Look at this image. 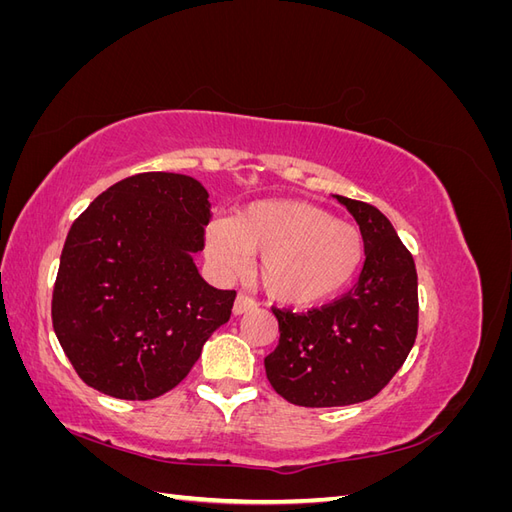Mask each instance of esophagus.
Returning a JSON list of instances; mask_svg holds the SVG:
<instances>
[{"label":"esophagus","instance_id":"esophagus-1","mask_svg":"<svg viewBox=\"0 0 512 512\" xmlns=\"http://www.w3.org/2000/svg\"><path fill=\"white\" fill-rule=\"evenodd\" d=\"M256 307H258V303L252 297H247V294L239 292L235 299V305H232V312H235V316H239L245 312H252V309H256Z\"/></svg>","mask_w":512,"mask_h":512}]
</instances>
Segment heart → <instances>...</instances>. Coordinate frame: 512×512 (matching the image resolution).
Instances as JSON below:
<instances>
[{"mask_svg":"<svg viewBox=\"0 0 512 512\" xmlns=\"http://www.w3.org/2000/svg\"><path fill=\"white\" fill-rule=\"evenodd\" d=\"M207 252L224 273L241 271L247 254L258 256L256 277L269 297L314 305L352 282L365 260V239L359 228L316 205L262 200L232 222H211Z\"/></svg>","mask_w":512,"mask_h":512,"instance_id":"obj_1","label":"heart"}]
</instances>
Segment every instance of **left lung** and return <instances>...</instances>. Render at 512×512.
Wrapping results in <instances>:
<instances>
[{"instance_id":"8db88e82","label":"left lung","mask_w":512,"mask_h":512,"mask_svg":"<svg viewBox=\"0 0 512 512\" xmlns=\"http://www.w3.org/2000/svg\"><path fill=\"white\" fill-rule=\"evenodd\" d=\"M361 228L365 265L346 294L297 314L277 309L280 342L265 359L277 395L294 406H350L378 395L414 346L418 282L414 258L374 205L337 196Z\"/></svg>"}]
</instances>
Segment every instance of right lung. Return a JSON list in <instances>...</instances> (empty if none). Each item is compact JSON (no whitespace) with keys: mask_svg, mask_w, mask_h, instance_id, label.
<instances>
[{"mask_svg":"<svg viewBox=\"0 0 512 512\" xmlns=\"http://www.w3.org/2000/svg\"><path fill=\"white\" fill-rule=\"evenodd\" d=\"M209 194L177 173H141L74 220L53 288V329L79 378L104 395L160 397L190 374L235 290L200 277Z\"/></svg>","mask_w":512,"mask_h":512,"instance_id":"right-lung-1","label":"right lung"}]
</instances>
